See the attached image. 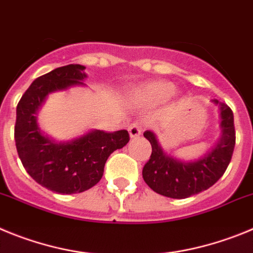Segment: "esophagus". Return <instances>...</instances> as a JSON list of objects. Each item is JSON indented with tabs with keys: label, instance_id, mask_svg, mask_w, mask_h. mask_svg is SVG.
I'll list each match as a JSON object with an SVG mask.
<instances>
[{
	"label": "esophagus",
	"instance_id": "esophagus-1",
	"mask_svg": "<svg viewBox=\"0 0 253 253\" xmlns=\"http://www.w3.org/2000/svg\"><path fill=\"white\" fill-rule=\"evenodd\" d=\"M128 133L131 138H137L141 135V126L138 124H133L128 127Z\"/></svg>",
	"mask_w": 253,
	"mask_h": 253
}]
</instances>
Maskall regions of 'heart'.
Listing matches in <instances>:
<instances>
[{
	"instance_id": "b5f03b06",
	"label": "heart",
	"mask_w": 253,
	"mask_h": 253,
	"mask_svg": "<svg viewBox=\"0 0 253 253\" xmlns=\"http://www.w3.org/2000/svg\"><path fill=\"white\" fill-rule=\"evenodd\" d=\"M174 84L168 81H155L143 84L131 93L132 103L140 107H152L164 103L174 93Z\"/></svg>"
}]
</instances>
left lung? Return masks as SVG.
I'll list each match as a JSON object with an SVG mask.
<instances>
[{
  "mask_svg": "<svg viewBox=\"0 0 253 253\" xmlns=\"http://www.w3.org/2000/svg\"><path fill=\"white\" fill-rule=\"evenodd\" d=\"M211 103L219 107L222 131L217 142L197 160L184 161L174 158L164 151L155 132L143 133L151 143L152 152L143 166L142 177L158 194L184 199L211 188L226 171L236 143L233 112L218 99H211Z\"/></svg>",
  "mask_w": 253,
  "mask_h": 253,
  "instance_id": "left-lung-1",
  "label": "left lung"
}]
</instances>
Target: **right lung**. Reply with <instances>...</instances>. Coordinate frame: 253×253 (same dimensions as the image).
Instances as JSON below:
<instances>
[{
  "label": "right lung",
  "instance_id": "obj_1",
  "mask_svg": "<svg viewBox=\"0 0 253 253\" xmlns=\"http://www.w3.org/2000/svg\"><path fill=\"white\" fill-rule=\"evenodd\" d=\"M85 67L56 68L31 83L16 108L15 142L27 174L36 183L59 194L88 190L102 179L104 164L113 151L126 146L128 132L89 129L69 141H55L42 131L38 112L50 93L85 84Z\"/></svg>",
  "mask_w": 253,
  "mask_h": 253
}]
</instances>
